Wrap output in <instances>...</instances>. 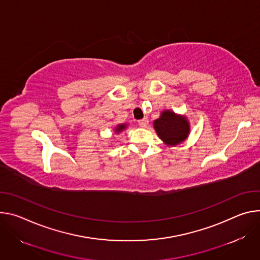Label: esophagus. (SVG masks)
Segmentation results:
<instances>
[{
	"instance_id": "obj_1",
	"label": "esophagus",
	"mask_w": 260,
	"mask_h": 260,
	"mask_svg": "<svg viewBox=\"0 0 260 260\" xmlns=\"http://www.w3.org/2000/svg\"><path fill=\"white\" fill-rule=\"evenodd\" d=\"M149 124V120L147 118H143L142 120H139L138 121V125L140 127H147V125Z\"/></svg>"
}]
</instances>
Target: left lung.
Returning a JSON list of instances; mask_svg holds the SVG:
<instances>
[{
    "label": "left lung",
    "instance_id": "obj_1",
    "mask_svg": "<svg viewBox=\"0 0 260 260\" xmlns=\"http://www.w3.org/2000/svg\"><path fill=\"white\" fill-rule=\"evenodd\" d=\"M158 136L168 146H177L186 140L190 133V124L185 115L171 110H163L160 118L154 121Z\"/></svg>",
    "mask_w": 260,
    "mask_h": 260
}]
</instances>
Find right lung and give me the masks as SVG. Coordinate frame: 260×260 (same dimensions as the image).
<instances>
[{
  "instance_id": "1",
  "label": "right lung",
  "mask_w": 260,
  "mask_h": 260,
  "mask_svg": "<svg viewBox=\"0 0 260 260\" xmlns=\"http://www.w3.org/2000/svg\"><path fill=\"white\" fill-rule=\"evenodd\" d=\"M126 127H127L126 124H120V125H118L117 127L114 128V133H120V132H122L123 130L126 129Z\"/></svg>"
}]
</instances>
